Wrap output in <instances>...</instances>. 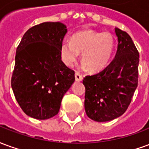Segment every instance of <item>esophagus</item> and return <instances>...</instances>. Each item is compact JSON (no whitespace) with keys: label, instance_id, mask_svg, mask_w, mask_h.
<instances>
[{"label":"esophagus","instance_id":"1","mask_svg":"<svg viewBox=\"0 0 149 149\" xmlns=\"http://www.w3.org/2000/svg\"><path fill=\"white\" fill-rule=\"evenodd\" d=\"M75 79H76V81H82V79H83V77H82V75H81V73L76 72V73H75Z\"/></svg>","mask_w":149,"mask_h":149}]
</instances>
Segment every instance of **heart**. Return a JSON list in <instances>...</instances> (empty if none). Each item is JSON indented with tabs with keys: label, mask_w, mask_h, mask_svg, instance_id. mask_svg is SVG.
I'll list each match as a JSON object with an SVG mask.
<instances>
[{
	"label": "heart",
	"mask_w": 149,
	"mask_h": 149,
	"mask_svg": "<svg viewBox=\"0 0 149 149\" xmlns=\"http://www.w3.org/2000/svg\"><path fill=\"white\" fill-rule=\"evenodd\" d=\"M115 49L113 37L109 33L86 30L74 34L71 40H64L61 55L65 65L71 67L77 61L79 52L91 71H98L106 66Z\"/></svg>",
	"instance_id": "b5f03b06"
}]
</instances>
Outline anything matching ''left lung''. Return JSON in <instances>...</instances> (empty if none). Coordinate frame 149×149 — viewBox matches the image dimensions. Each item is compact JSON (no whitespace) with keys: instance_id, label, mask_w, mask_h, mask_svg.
Masks as SVG:
<instances>
[{"instance_id":"1","label":"left lung","mask_w":149,"mask_h":149,"mask_svg":"<svg viewBox=\"0 0 149 149\" xmlns=\"http://www.w3.org/2000/svg\"><path fill=\"white\" fill-rule=\"evenodd\" d=\"M116 34L118 45L114 59L83 80L85 112L95 121H109L124 114L137 87L139 52L126 32L116 29Z\"/></svg>"}]
</instances>
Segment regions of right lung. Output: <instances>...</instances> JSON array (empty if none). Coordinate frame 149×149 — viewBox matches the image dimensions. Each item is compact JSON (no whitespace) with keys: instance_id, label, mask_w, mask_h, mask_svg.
<instances>
[{"instance_id":"add662e5","label":"right lung","mask_w":149,"mask_h":149,"mask_svg":"<svg viewBox=\"0 0 149 149\" xmlns=\"http://www.w3.org/2000/svg\"><path fill=\"white\" fill-rule=\"evenodd\" d=\"M66 33L61 22H44L30 28L17 48L12 88L21 109L33 118L56 115L75 81L74 71L61 61V45Z\"/></svg>"}]
</instances>
